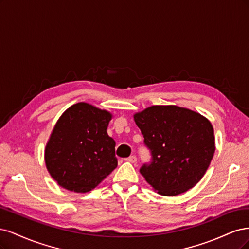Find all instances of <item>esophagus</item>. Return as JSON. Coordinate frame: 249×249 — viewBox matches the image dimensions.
<instances>
[{"label": "esophagus", "instance_id": "esophagus-1", "mask_svg": "<svg viewBox=\"0 0 249 249\" xmlns=\"http://www.w3.org/2000/svg\"><path fill=\"white\" fill-rule=\"evenodd\" d=\"M125 161H128V162H131V163H134L136 162V157L134 155L128 157V158H125Z\"/></svg>", "mask_w": 249, "mask_h": 249}]
</instances>
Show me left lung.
I'll list each match as a JSON object with an SVG mask.
<instances>
[{
	"label": "left lung",
	"mask_w": 249,
	"mask_h": 249,
	"mask_svg": "<svg viewBox=\"0 0 249 249\" xmlns=\"http://www.w3.org/2000/svg\"><path fill=\"white\" fill-rule=\"evenodd\" d=\"M133 119L152 153L151 164L140 172L154 191L175 196L196 185L215 152L209 120L177 106H152Z\"/></svg>",
	"instance_id": "obj_1"
}]
</instances>
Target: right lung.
Wrapping results in <instances>:
<instances>
[{"label":"right lung","mask_w":249,"mask_h":249,"mask_svg":"<svg viewBox=\"0 0 249 249\" xmlns=\"http://www.w3.org/2000/svg\"><path fill=\"white\" fill-rule=\"evenodd\" d=\"M111 119L109 111L87 102L61 115L44 150L47 171L61 187L86 194L117 167L116 142L107 132Z\"/></svg>","instance_id":"add662e5"}]
</instances>
